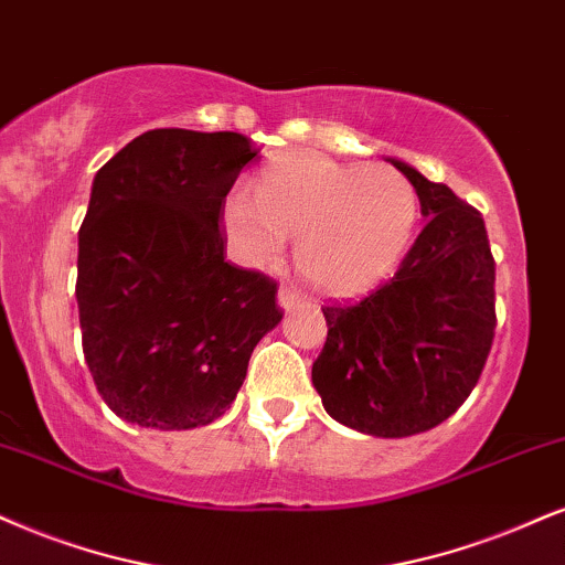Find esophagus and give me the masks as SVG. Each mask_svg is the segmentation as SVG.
I'll return each instance as SVG.
<instances>
[{
    "instance_id": "esophagus-1",
    "label": "esophagus",
    "mask_w": 565,
    "mask_h": 565,
    "mask_svg": "<svg viewBox=\"0 0 565 565\" xmlns=\"http://www.w3.org/2000/svg\"><path fill=\"white\" fill-rule=\"evenodd\" d=\"M303 298L296 294L294 288H280V294H277V306H280L282 311H290V309H296L298 303H301Z\"/></svg>"
}]
</instances>
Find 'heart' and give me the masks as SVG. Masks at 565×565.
Segmentation results:
<instances>
[{
  "mask_svg": "<svg viewBox=\"0 0 565 565\" xmlns=\"http://www.w3.org/2000/svg\"><path fill=\"white\" fill-rule=\"evenodd\" d=\"M235 259L262 269L296 241V267L324 296L372 288L398 264L416 222V193L393 167L340 164L322 154H288L262 172L256 193L225 201Z\"/></svg>",
  "mask_w": 565,
  "mask_h": 565,
  "instance_id": "obj_1",
  "label": "heart"
}]
</instances>
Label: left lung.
<instances>
[{"instance_id":"left-lung-1","label":"left lung","mask_w":565,"mask_h":565,"mask_svg":"<svg viewBox=\"0 0 565 565\" xmlns=\"http://www.w3.org/2000/svg\"><path fill=\"white\" fill-rule=\"evenodd\" d=\"M419 196L424 227L390 282L327 306L311 382L332 419L372 437H411L469 398L495 338V259L482 214L448 185L387 157Z\"/></svg>"}]
</instances>
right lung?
I'll use <instances>...</instances> for the list:
<instances>
[{"mask_svg": "<svg viewBox=\"0 0 565 565\" xmlns=\"http://www.w3.org/2000/svg\"><path fill=\"white\" fill-rule=\"evenodd\" d=\"M259 151L241 134L159 128L96 172L78 233L83 356L138 427H206L230 408L277 285L225 262V196Z\"/></svg>", "mask_w": 565, "mask_h": 565, "instance_id": "right-lung-1", "label": "right lung"}]
</instances>
